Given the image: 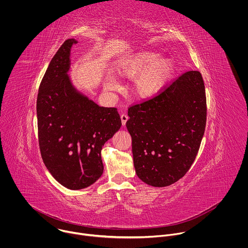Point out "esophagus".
<instances>
[{
  "label": "esophagus",
  "mask_w": 248,
  "mask_h": 248,
  "mask_svg": "<svg viewBox=\"0 0 248 248\" xmlns=\"http://www.w3.org/2000/svg\"><path fill=\"white\" fill-rule=\"evenodd\" d=\"M121 121H122V125L123 126H125V124H126V122L128 121V119H129V116L127 115V114H125V113H122L121 114Z\"/></svg>",
  "instance_id": "obj_1"
}]
</instances>
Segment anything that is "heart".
Segmentation results:
<instances>
[{
    "mask_svg": "<svg viewBox=\"0 0 248 248\" xmlns=\"http://www.w3.org/2000/svg\"><path fill=\"white\" fill-rule=\"evenodd\" d=\"M157 57L153 51L141 50L117 63L115 74L118 77L130 79L136 76L132 86V93L136 97L147 98L155 94L170 77L172 62L168 59L156 60Z\"/></svg>",
    "mask_w": 248,
    "mask_h": 248,
    "instance_id": "1",
    "label": "heart"
}]
</instances>
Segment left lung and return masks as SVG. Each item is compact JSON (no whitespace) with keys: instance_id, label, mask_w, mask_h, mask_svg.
Wrapping results in <instances>:
<instances>
[{"instance_id":"8db88e82","label":"left lung","mask_w":248,"mask_h":248,"mask_svg":"<svg viewBox=\"0 0 248 248\" xmlns=\"http://www.w3.org/2000/svg\"><path fill=\"white\" fill-rule=\"evenodd\" d=\"M206 113L204 82L198 71L184 72L154 97L129 107L126 126L138 177L155 187L184 177L199 152Z\"/></svg>"}]
</instances>
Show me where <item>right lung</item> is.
<instances>
[{
  "label": "right lung",
  "instance_id": "add662e5",
  "mask_svg": "<svg viewBox=\"0 0 248 248\" xmlns=\"http://www.w3.org/2000/svg\"><path fill=\"white\" fill-rule=\"evenodd\" d=\"M76 43L68 39L57 50L37 96L43 161L51 176L71 190L89 187L102 176V147L121 127L116 108L98 106L71 85L67 72Z\"/></svg>",
  "mask_w": 248,
  "mask_h": 248
}]
</instances>
